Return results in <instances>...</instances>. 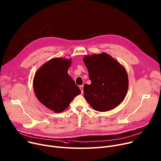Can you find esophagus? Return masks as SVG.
I'll use <instances>...</instances> for the list:
<instances>
[{"label": "esophagus", "instance_id": "1", "mask_svg": "<svg viewBox=\"0 0 161 161\" xmlns=\"http://www.w3.org/2000/svg\"><path fill=\"white\" fill-rule=\"evenodd\" d=\"M79 88H80V91H81V93H84V90H83V88H84V86H83V85H81V86H79Z\"/></svg>", "mask_w": 161, "mask_h": 161}]
</instances>
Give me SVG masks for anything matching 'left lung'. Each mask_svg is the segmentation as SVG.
<instances>
[{
	"mask_svg": "<svg viewBox=\"0 0 161 161\" xmlns=\"http://www.w3.org/2000/svg\"><path fill=\"white\" fill-rule=\"evenodd\" d=\"M83 60L92 82L84 86L86 100L98 112H107L117 106L128 88L125 69L105 53L86 56Z\"/></svg>",
	"mask_w": 161,
	"mask_h": 161,
	"instance_id": "1",
	"label": "left lung"
}]
</instances>
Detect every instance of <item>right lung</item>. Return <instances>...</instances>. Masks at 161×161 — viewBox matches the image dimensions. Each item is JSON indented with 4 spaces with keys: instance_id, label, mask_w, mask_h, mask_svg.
Wrapping results in <instances>:
<instances>
[{
    "instance_id": "obj_1",
    "label": "right lung",
    "mask_w": 161,
    "mask_h": 161,
    "mask_svg": "<svg viewBox=\"0 0 161 161\" xmlns=\"http://www.w3.org/2000/svg\"><path fill=\"white\" fill-rule=\"evenodd\" d=\"M71 60L55 58L45 63L35 73L33 89L38 100L46 107L60 113L69 106L81 92L68 75Z\"/></svg>"
}]
</instances>
